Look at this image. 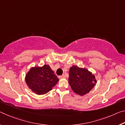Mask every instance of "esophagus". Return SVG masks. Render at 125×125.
<instances>
[{
	"mask_svg": "<svg viewBox=\"0 0 125 125\" xmlns=\"http://www.w3.org/2000/svg\"><path fill=\"white\" fill-rule=\"evenodd\" d=\"M65 77H66V76H65V74H63L62 75H61V76H59V78H65Z\"/></svg>",
	"mask_w": 125,
	"mask_h": 125,
	"instance_id": "obj_1",
	"label": "esophagus"
}]
</instances>
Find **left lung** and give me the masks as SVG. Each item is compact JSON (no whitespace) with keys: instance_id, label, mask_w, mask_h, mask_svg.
I'll use <instances>...</instances> for the list:
<instances>
[{"instance_id":"obj_1","label":"left lung","mask_w":125,"mask_h":125,"mask_svg":"<svg viewBox=\"0 0 125 125\" xmlns=\"http://www.w3.org/2000/svg\"><path fill=\"white\" fill-rule=\"evenodd\" d=\"M68 82L76 94L83 96L94 88L96 80L94 75L87 70L74 66L70 69Z\"/></svg>"}]
</instances>
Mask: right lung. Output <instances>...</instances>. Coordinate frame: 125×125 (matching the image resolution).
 Returning <instances> with one entry per match:
<instances>
[{"label": "right lung", "mask_w": 125, "mask_h": 125, "mask_svg": "<svg viewBox=\"0 0 125 125\" xmlns=\"http://www.w3.org/2000/svg\"><path fill=\"white\" fill-rule=\"evenodd\" d=\"M59 81L48 65L31 68L25 77L29 88L38 94H44L52 90Z\"/></svg>", "instance_id": "add662e5"}]
</instances>
